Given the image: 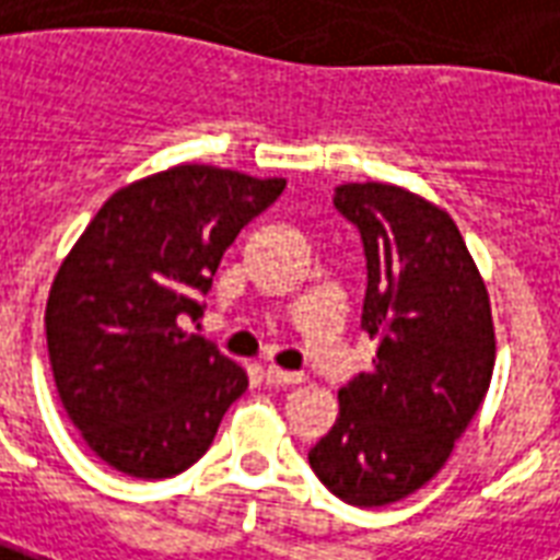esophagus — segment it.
<instances>
[{
	"label": "esophagus",
	"instance_id": "obj_1",
	"mask_svg": "<svg viewBox=\"0 0 560 560\" xmlns=\"http://www.w3.org/2000/svg\"><path fill=\"white\" fill-rule=\"evenodd\" d=\"M265 382L268 385H301L304 373H289V370H280V366H268L265 370Z\"/></svg>",
	"mask_w": 560,
	"mask_h": 560
}]
</instances>
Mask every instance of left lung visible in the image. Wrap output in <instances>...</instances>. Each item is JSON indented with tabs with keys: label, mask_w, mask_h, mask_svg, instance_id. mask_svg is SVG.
Here are the masks:
<instances>
[{
	"label": "left lung",
	"mask_w": 560,
	"mask_h": 560,
	"mask_svg": "<svg viewBox=\"0 0 560 560\" xmlns=\"http://www.w3.org/2000/svg\"><path fill=\"white\" fill-rule=\"evenodd\" d=\"M334 206L364 241L361 328L378 346L373 370L340 387V418L310 468L346 504L385 508L451 459L492 382L495 325L444 208L382 182L340 185Z\"/></svg>",
	"instance_id": "obj_1"
}]
</instances>
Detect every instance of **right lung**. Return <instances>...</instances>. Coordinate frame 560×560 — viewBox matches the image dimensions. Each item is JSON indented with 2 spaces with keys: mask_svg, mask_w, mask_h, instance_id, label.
<instances>
[{
  "mask_svg": "<svg viewBox=\"0 0 560 560\" xmlns=\"http://www.w3.org/2000/svg\"><path fill=\"white\" fill-rule=\"evenodd\" d=\"M285 178L182 163L121 187L52 277L44 328L52 378L83 442L121 475H182L211 447L247 373L202 337L223 253Z\"/></svg>",
  "mask_w": 560,
  "mask_h": 560,
  "instance_id": "1",
  "label": "right lung"
}]
</instances>
